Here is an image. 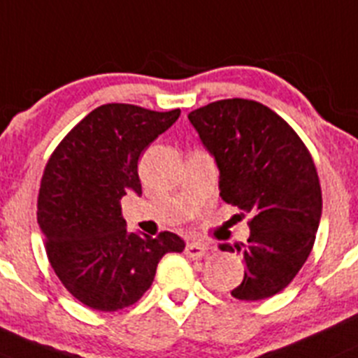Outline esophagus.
<instances>
[{
  "instance_id": "34e87169",
  "label": "esophagus",
  "mask_w": 358,
  "mask_h": 358,
  "mask_svg": "<svg viewBox=\"0 0 358 358\" xmlns=\"http://www.w3.org/2000/svg\"><path fill=\"white\" fill-rule=\"evenodd\" d=\"M185 253L188 255L189 258H193V260H200V258H202L203 255L207 253V248L203 246V244L195 243V241H193V243H188V244H186Z\"/></svg>"
}]
</instances>
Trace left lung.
<instances>
[{
	"label": "left lung",
	"instance_id": "8db88e82",
	"mask_svg": "<svg viewBox=\"0 0 358 358\" xmlns=\"http://www.w3.org/2000/svg\"><path fill=\"white\" fill-rule=\"evenodd\" d=\"M220 169V196L250 214L246 271L232 295L262 301L287 288L308 260L322 217V188L308 148L283 117L244 98L220 100L188 114Z\"/></svg>",
	"mask_w": 358,
	"mask_h": 358
}]
</instances>
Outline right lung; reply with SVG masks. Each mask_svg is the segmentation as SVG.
Instances as JSON below:
<instances>
[{"mask_svg": "<svg viewBox=\"0 0 358 358\" xmlns=\"http://www.w3.org/2000/svg\"><path fill=\"white\" fill-rule=\"evenodd\" d=\"M179 115V108L101 105L47 162L36 210L47 257L63 287L87 308L117 311L135 304L152 285L162 257L185 250L172 232L156 239L128 232L121 214L126 193L142 195V151Z\"/></svg>", "mask_w": 358, "mask_h": 358, "instance_id": "1", "label": "right lung"}]
</instances>
